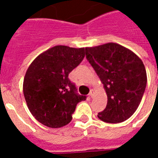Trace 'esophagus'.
Masks as SVG:
<instances>
[{
	"label": "esophagus",
	"instance_id": "obj_1",
	"mask_svg": "<svg viewBox=\"0 0 158 158\" xmlns=\"http://www.w3.org/2000/svg\"><path fill=\"white\" fill-rule=\"evenodd\" d=\"M89 95L90 98H93V96H94V91H93V90H91V91H90V93H89Z\"/></svg>",
	"mask_w": 158,
	"mask_h": 158
}]
</instances>
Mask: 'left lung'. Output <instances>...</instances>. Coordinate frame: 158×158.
<instances>
[{
  "mask_svg": "<svg viewBox=\"0 0 158 158\" xmlns=\"http://www.w3.org/2000/svg\"><path fill=\"white\" fill-rule=\"evenodd\" d=\"M85 51L107 96L105 110L98 117L106 123L125 121L137 110L145 91L147 73L142 60L115 43L86 48Z\"/></svg>",
  "mask_w": 158,
  "mask_h": 158,
  "instance_id": "8db88e82",
  "label": "left lung"
}]
</instances>
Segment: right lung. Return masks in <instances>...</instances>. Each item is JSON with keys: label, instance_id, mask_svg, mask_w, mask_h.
<instances>
[{"label": "right lung", "instance_id": "obj_1", "mask_svg": "<svg viewBox=\"0 0 158 158\" xmlns=\"http://www.w3.org/2000/svg\"><path fill=\"white\" fill-rule=\"evenodd\" d=\"M84 56V48L55 46L38 55L28 66L23 95L31 114L43 125L50 128L68 125L78 102L86 100L76 94L68 78Z\"/></svg>", "mask_w": 158, "mask_h": 158}]
</instances>
